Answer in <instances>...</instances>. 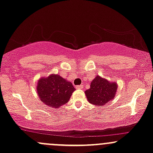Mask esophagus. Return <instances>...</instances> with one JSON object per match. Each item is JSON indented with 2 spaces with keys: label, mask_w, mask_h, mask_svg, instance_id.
<instances>
[{
  "label": "esophagus",
  "mask_w": 153,
  "mask_h": 153,
  "mask_svg": "<svg viewBox=\"0 0 153 153\" xmlns=\"http://www.w3.org/2000/svg\"><path fill=\"white\" fill-rule=\"evenodd\" d=\"M83 88V85H76V86H75V88H76V89H80V88Z\"/></svg>",
  "instance_id": "1"
}]
</instances>
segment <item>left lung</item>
<instances>
[{
	"label": "left lung",
	"instance_id": "left-lung-1",
	"mask_svg": "<svg viewBox=\"0 0 153 153\" xmlns=\"http://www.w3.org/2000/svg\"><path fill=\"white\" fill-rule=\"evenodd\" d=\"M117 82H111L97 75L91 82L90 88L85 91L88 102L97 106H103L111 102L116 95Z\"/></svg>",
	"mask_w": 153,
	"mask_h": 153
}]
</instances>
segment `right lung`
<instances>
[{"instance_id":"1","label":"right lung","mask_w":153,"mask_h":153,"mask_svg":"<svg viewBox=\"0 0 153 153\" xmlns=\"http://www.w3.org/2000/svg\"><path fill=\"white\" fill-rule=\"evenodd\" d=\"M75 90L71 82L53 73L48 77H41L36 86L41 101L55 109L68 102Z\"/></svg>"}]
</instances>
